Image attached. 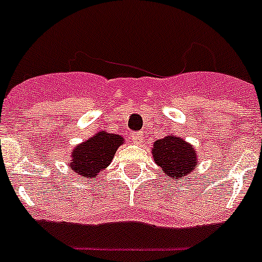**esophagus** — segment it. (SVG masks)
I'll return each instance as SVG.
<instances>
[{
  "label": "esophagus",
  "mask_w": 262,
  "mask_h": 262,
  "mask_svg": "<svg viewBox=\"0 0 262 262\" xmlns=\"http://www.w3.org/2000/svg\"><path fill=\"white\" fill-rule=\"evenodd\" d=\"M133 142L136 143V144H140L143 142V134L142 133H138V134H133Z\"/></svg>",
  "instance_id": "1"
}]
</instances>
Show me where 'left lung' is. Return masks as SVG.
I'll list each match as a JSON object with an SVG mask.
<instances>
[{
    "label": "left lung",
    "mask_w": 262,
    "mask_h": 262,
    "mask_svg": "<svg viewBox=\"0 0 262 262\" xmlns=\"http://www.w3.org/2000/svg\"><path fill=\"white\" fill-rule=\"evenodd\" d=\"M151 152L155 164L170 180L190 176L200 159L195 148L174 134H169L156 140Z\"/></svg>",
    "instance_id": "left-lung-1"
}]
</instances>
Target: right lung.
I'll use <instances>...</instances> for the list:
<instances>
[{
    "label": "right lung",
    "instance_id": "add662e5",
    "mask_svg": "<svg viewBox=\"0 0 262 262\" xmlns=\"http://www.w3.org/2000/svg\"><path fill=\"white\" fill-rule=\"evenodd\" d=\"M122 144H124L123 136L102 129L76 145L69 156L71 161L68 164L78 176L94 180L99 172L110 165L115 152Z\"/></svg>",
    "mask_w": 262,
    "mask_h": 262
}]
</instances>
